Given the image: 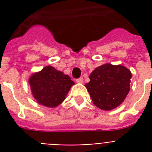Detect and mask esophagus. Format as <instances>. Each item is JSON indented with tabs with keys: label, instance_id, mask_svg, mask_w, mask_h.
<instances>
[{
	"label": "esophagus",
	"instance_id": "34e87169",
	"mask_svg": "<svg viewBox=\"0 0 152 152\" xmlns=\"http://www.w3.org/2000/svg\"><path fill=\"white\" fill-rule=\"evenodd\" d=\"M76 81L77 82V83H83V79L82 78V77H80V78L76 79Z\"/></svg>",
	"mask_w": 152,
	"mask_h": 152
}]
</instances>
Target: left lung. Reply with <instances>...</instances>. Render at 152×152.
I'll list each match as a JSON object with an SVG mask.
<instances>
[{
	"mask_svg": "<svg viewBox=\"0 0 152 152\" xmlns=\"http://www.w3.org/2000/svg\"><path fill=\"white\" fill-rule=\"evenodd\" d=\"M131 72L121 65L105 64L98 67L89 76L85 87L95 106L103 110L118 107L130 91Z\"/></svg>",
	"mask_w": 152,
	"mask_h": 152,
	"instance_id": "8db88e82",
	"label": "left lung"
}]
</instances>
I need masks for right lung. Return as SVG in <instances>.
Returning <instances> with one entry per match:
<instances>
[{"mask_svg":"<svg viewBox=\"0 0 152 152\" xmlns=\"http://www.w3.org/2000/svg\"><path fill=\"white\" fill-rule=\"evenodd\" d=\"M32 94L38 103L47 107H56L65 99L74 83L68 75L46 66L33 74L29 80Z\"/></svg>","mask_w":152,"mask_h":152,"instance_id":"obj_1","label":"right lung"}]
</instances>
